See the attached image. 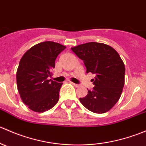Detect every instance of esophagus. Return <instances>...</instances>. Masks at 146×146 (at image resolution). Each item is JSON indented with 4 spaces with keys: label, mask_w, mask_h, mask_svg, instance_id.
<instances>
[{
    "label": "esophagus",
    "mask_w": 146,
    "mask_h": 146,
    "mask_svg": "<svg viewBox=\"0 0 146 146\" xmlns=\"http://www.w3.org/2000/svg\"><path fill=\"white\" fill-rule=\"evenodd\" d=\"M73 85H74L76 88H78V87H80V85H78V84H76V83H73Z\"/></svg>",
    "instance_id": "1"
}]
</instances>
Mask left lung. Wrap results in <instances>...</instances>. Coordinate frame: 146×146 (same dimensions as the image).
<instances>
[{
  "label": "left lung",
  "mask_w": 146,
  "mask_h": 146,
  "mask_svg": "<svg viewBox=\"0 0 146 146\" xmlns=\"http://www.w3.org/2000/svg\"><path fill=\"white\" fill-rule=\"evenodd\" d=\"M82 60L86 73L95 74V87L80 102L85 108L97 114L111 110L118 102L124 85L125 66L120 56L110 46L88 42L71 48Z\"/></svg>",
  "instance_id": "8db88e82"
}]
</instances>
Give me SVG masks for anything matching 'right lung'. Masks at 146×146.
<instances>
[{"label": "right lung", "instance_id": "1", "mask_svg": "<svg viewBox=\"0 0 146 146\" xmlns=\"http://www.w3.org/2000/svg\"><path fill=\"white\" fill-rule=\"evenodd\" d=\"M66 46L54 42H44L31 47L20 59L16 78L22 100L31 110L44 112L59 100L63 83L48 80L55 67V60Z\"/></svg>", "mask_w": 146, "mask_h": 146}]
</instances>
